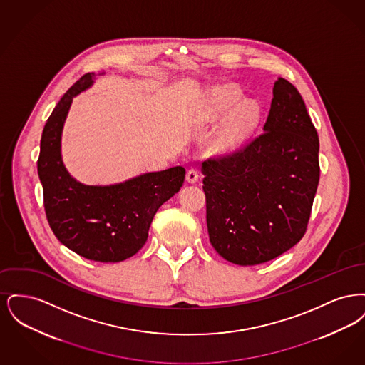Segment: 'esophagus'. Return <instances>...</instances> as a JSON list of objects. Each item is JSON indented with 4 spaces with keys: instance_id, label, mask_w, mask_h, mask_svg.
<instances>
[{
    "instance_id": "obj_1",
    "label": "esophagus",
    "mask_w": 365,
    "mask_h": 365,
    "mask_svg": "<svg viewBox=\"0 0 365 365\" xmlns=\"http://www.w3.org/2000/svg\"><path fill=\"white\" fill-rule=\"evenodd\" d=\"M198 178H200L198 171H197V170H194V168L189 170V171H187V174H186V180H187L189 183H195V182L198 180Z\"/></svg>"
}]
</instances>
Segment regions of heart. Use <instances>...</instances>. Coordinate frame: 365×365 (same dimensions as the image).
<instances>
[{"mask_svg":"<svg viewBox=\"0 0 365 365\" xmlns=\"http://www.w3.org/2000/svg\"><path fill=\"white\" fill-rule=\"evenodd\" d=\"M232 112L220 124L212 138L216 155L230 156L238 152L253 134L260 122V105L253 100H243V93L234 86L212 88L205 97L200 113V124L210 125Z\"/></svg>","mask_w":365,"mask_h":365,"instance_id":"obj_1","label":"heart"}]
</instances>
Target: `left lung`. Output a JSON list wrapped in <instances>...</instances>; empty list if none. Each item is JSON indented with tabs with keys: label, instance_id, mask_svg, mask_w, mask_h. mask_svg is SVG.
<instances>
[{
	"label": "left lung",
	"instance_id": "8db88e82",
	"mask_svg": "<svg viewBox=\"0 0 365 365\" xmlns=\"http://www.w3.org/2000/svg\"><path fill=\"white\" fill-rule=\"evenodd\" d=\"M272 93L260 137L201 168L209 241L238 265L293 247L305 234L319 185V137L301 94L283 78Z\"/></svg>",
	"mask_w": 365,
	"mask_h": 365
}]
</instances>
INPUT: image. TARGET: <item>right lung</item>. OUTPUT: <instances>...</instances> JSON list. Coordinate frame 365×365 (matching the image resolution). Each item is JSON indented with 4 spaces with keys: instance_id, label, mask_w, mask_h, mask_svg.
<instances>
[{
    "instance_id": "1",
    "label": "right lung",
    "mask_w": 365,
    "mask_h": 365,
    "mask_svg": "<svg viewBox=\"0 0 365 365\" xmlns=\"http://www.w3.org/2000/svg\"><path fill=\"white\" fill-rule=\"evenodd\" d=\"M96 78L83 75L53 109L41 138L38 176L57 240L88 260L119 262L145 245L157 209L180 190L186 170L178 165L112 185H85L68 173L61 155L64 124L73 97Z\"/></svg>"
}]
</instances>
